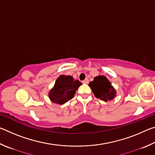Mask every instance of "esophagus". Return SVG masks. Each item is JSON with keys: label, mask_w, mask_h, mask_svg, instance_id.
Returning a JSON list of instances; mask_svg holds the SVG:
<instances>
[{"label": "esophagus", "mask_w": 155, "mask_h": 155, "mask_svg": "<svg viewBox=\"0 0 155 155\" xmlns=\"http://www.w3.org/2000/svg\"><path fill=\"white\" fill-rule=\"evenodd\" d=\"M82 83H83V84H87V83H89V80H88V78H86V79H85L84 81H82Z\"/></svg>", "instance_id": "1"}]
</instances>
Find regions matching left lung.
<instances>
[{
	"label": "left lung",
	"mask_w": 155,
	"mask_h": 155,
	"mask_svg": "<svg viewBox=\"0 0 155 155\" xmlns=\"http://www.w3.org/2000/svg\"><path fill=\"white\" fill-rule=\"evenodd\" d=\"M89 86L94 96L103 101H110L116 96V90L104 76L100 75L94 77V81L89 83Z\"/></svg>",
	"instance_id": "left-lung-1"
}]
</instances>
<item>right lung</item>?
Returning a JSON list of instances; mask_svg holds the SVG:
<instances>
[{"label":"right lung","instance_id":"right-lung-1","mask_svg":"<svg viewBox=\"0 0 155 155\" xmlns=\"http://www.w3.org/2000/svg\"><path fill=\"white\" fill-rule=\"evenodd\" d=\"M82 85L79 81L74 80L72 76L60 75L48 93L52 103L63 104L74 96L76 91Z\"/></svg>","mask_w":155,"mask_h":155}]
</instances>
